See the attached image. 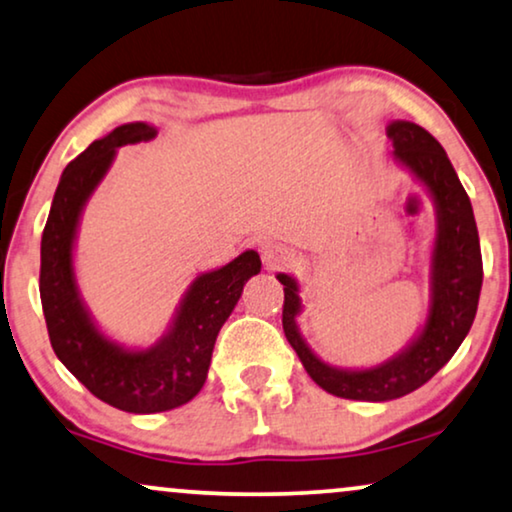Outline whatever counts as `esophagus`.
Wrapping results in <instances>:
<instances>
[{
	"mask_svg": "<svg viewBox=\"0 0 512 512\" xmlns=\"http://www.w3.org/2000/svg\"><path fill=\"white\" fill-rule=\"evenodd\" d=\"M292 260H295V255H292V250L288 248V245L269 243L262 248V262H264V267L271 271L288 267Z\"/></svg>",
	"mask_w": 512,
	"mask_h": 512,
	"instance_id": "1",
	"label": "esophagus"
}]
</instances>
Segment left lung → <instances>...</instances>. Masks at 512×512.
<instances>
[{"label": "left lung", "instance_id": "left-lung-1", "mask_svg": "<svg viewBox=\"0 0 512 512\" xmlns=\"http://www.w3.org/2000/svg\"><path fill=\"white\" fill-rule=\"evenodd\" d=\"M386 133L393 140V159L424 185L435 208L428 313L412 342L384 363L360 370L325 363L311 351L299 332V283L290 274L276 276L285 292V337L297 351L309 377L337 398L367 403L403 398L445 367L473 325L482 288V255L473 206L452 161L447 159V152L426 128L412 121H391Z\"/></svg>", "mask_w": 512, "mask_h": 512}]
</instances>
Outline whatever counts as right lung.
<instances>
[{"label": "right lung", "instance_id": "add662e5", "mask_svg": "<svg viewBox=\"0 0 512 512\" xmlns=\"http://www.w3.org/2000/svg\"><path fill=\"white\" fill-rule=\"evenodd\" d=\"M156 133L145 121L124 124L67 163L44 227L39 271V295L58 360L95 398L133 414L175 410L201 391L220 327L248 278L262 269L260 255L245 250L224 267L203 271L182 295L168 330L147 349L114 342L100 330L74 274L79 220L117 149L152 140Z\"/></svg>", "mask_w": 512, "mask_h": 512}]
</instances>
